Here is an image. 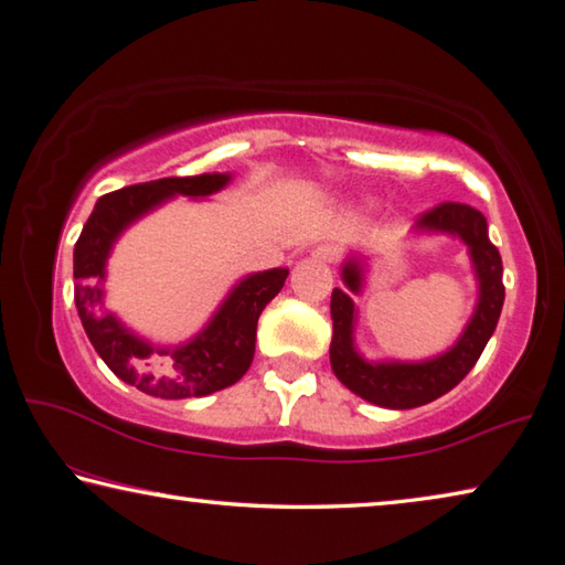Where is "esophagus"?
<instances>
[{"label":"esophagus","instance_id":"34e87169","mask_svg":"<svg viewBox=\"0 0 565 565\" xmlns=\"http://www.w3.org/2000/svg\"><path fill=\"white\" fill-rule=\"evenodd\" d=\"M311 256H313V259H318V262L331 264V262L338 259V247H333V244H321V247H316L311 252Z\"/></svg>","mask_w":565,"mask_h":565}]
</instances>
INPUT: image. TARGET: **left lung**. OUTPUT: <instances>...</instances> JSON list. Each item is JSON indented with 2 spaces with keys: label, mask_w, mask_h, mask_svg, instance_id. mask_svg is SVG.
<instances>
[{
  "label": "left lung",
  "mask_w": 565,
  "mask_h": 565,
  "mask_svg": "<svg viewBox=\"0 0 565 565\" xmlns=\"http://www.w3.org/2000/svg\"><path fill=\"white\" fill-rule=\"evenodd\" d=\"M413 234H447L465 242L479 296L465 331L445 353L427 361H367L355 348V301L343 289H333V373L351 393L390 409L419 407L449 393L479 361L504 306V281H501L504 266H501L499 249L489 242L487 220L479 210L461 202H443L415 222ZM341 279L352 294H363V256H348L341 266Z\"/></svg>",
  "instance_id": "left-lung-1"
}]
</instances>
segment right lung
Here are the masks:
<instances>
[{"label":"right lung","instance_id":"1","mask_svg":"<svg viewBox=\"0 0 565 565\" xmlns=\"http://www.w3.org/2000/svg\"><path fill=\"white\" fill-rule=\"evenodd\" d=\"M232 172H204L192 178H162L104 194L96 202L74 247V301L88 341L122 383L140 393L182 399L204 397L230 387L249 371L256 321L289 276V269L247 274L232 286L227 299L202 331L178 345L152 343L106 309L108 256L130 224L160 204L178 198L204 200L224 190Z\"/></svg>","mask_w":565,"mask_h":565}]
</instances>
